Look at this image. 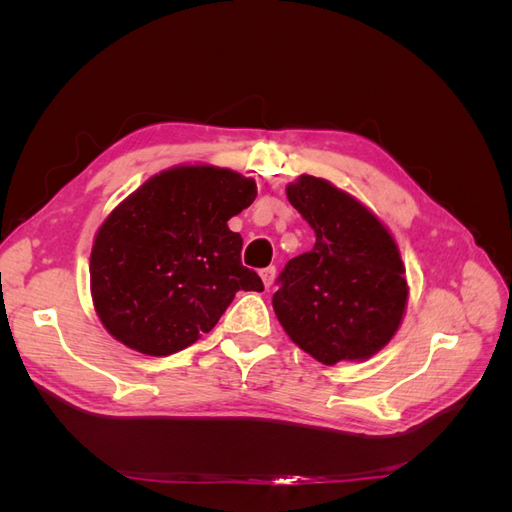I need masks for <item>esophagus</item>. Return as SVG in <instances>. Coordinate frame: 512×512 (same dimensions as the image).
Masks as SVG:
<instances>
[{
    "mask_svg": "<svg viewBox=\"0 0 512 512\" xmlns=\"http://www.w3.org/2000/svg\"><path fill=\"white\" fill-rule=\"evenodd\" d=\"M260 277H262V282H265V286L271 288V284H273V280H275V267L262 269V271H260Z\"/></svg>",
    "mask_w": 512,
    "mask_h": 512,
    "instance_id": "obj_1",
    "label": "esophagus"
}]
</instances>
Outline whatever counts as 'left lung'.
<instances>
[{
	"mask_svg": "<svg viewBox=\"0 0 512 512\" xmlns=\"http://www.w3.org/2000/svg\"><path fill=\"white\" fill-rule=\"evenodd\" d=\"M286 196L316 243L277 277V320L324 365L369 359L391 342L408 301L395 239L359 200L324 179L301 175Z\"/></svg>",
	"mask_w": 512,
	"mask_h": 512,
	"instance_id": "obj_1",
	"label": "left lung"
}]
</instances>
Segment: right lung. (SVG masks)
<instances>
[{
	"label": "right lung",
	"instance_id": "right-lung-1",
	"mask_svg": "<svg viewBox=\"0 0 512 512\" xmlns=\"http://www.w3.org/2000/svg\"><path fill=\"white\" fill-rule=\"evenodd\" d=\"M256 198L228 168L179 166L151 177L108 215L89 260L91 297L115 339L151 356L192 346L239 290L262 292L228 228Z\"/></svg>",
	"mask_w": 512,
	"mask_h": 512
}]
</instances>
